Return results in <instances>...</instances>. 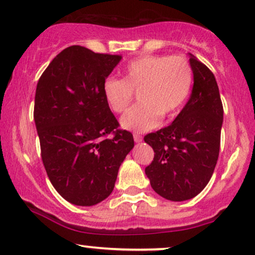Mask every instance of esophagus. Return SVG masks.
Wrapping results in <instances>:
<instances>
[{"label":"esophagus","mask_w":255,"mask_h":255,"mask_svg":"<svg viewBox=\"0 0 255 255\" xmlns=\"http://www.w3.org/2000/svg\"><path fill=\"white\" fill-rule=\"evenodd\" d=\"M133 137H134V141H135L136 143H139V142H141V141H142V136H141L140 134H137V133H134Z\"/></svg>","instance_id":"esophagus-1"}]
</instances>
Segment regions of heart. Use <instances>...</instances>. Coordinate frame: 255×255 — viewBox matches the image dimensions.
Masks as SVG:
<instances>
[{
    "label": "heart",
    "mask_w": 255,
    "mask_h": 255,
    "mask_svg": "<svg viewBox=\"0 0 255 255\" xmlns=\"http://www.w3.org/2000/svg\"><path fill=\"white\" fill-rule=\"evenodd\" d=\"M192 70L180 56H143L128 63L122 79L103 82L104 100L114 113H124L137 91V104L121 118V127L131 131L153 129L164 118L173 115L188 98Z\"/></svg>",
    "instance_id": "1"
}]
</instances>
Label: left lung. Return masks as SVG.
<instances>
[{
	"label": "left lung",
	"mask_w": 255,
	"mask_h": 255,
	"mask_svg": "<svg viewBox=\"0 0 255 255\" xmlns=\"http://www.w3.org/2000/svg\"><path fill=\"white\" fill-rule=\"evenodd\" d=\"M189 56L194 87L188 102L172 124L143 139L154 151L145 168L152 189L173 202L194 198L209 183L219 159L223 122L215 76Z\"/></svg>",
	"instance_id": "obj_1"
}]
</instances>
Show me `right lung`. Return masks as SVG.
<instances>
[{
    "mask_svg": "<svg viewBox=\"0 0 255 255\" xmlns=\"http://www.w3.org/2000/svg\"><path fill=\"white\" fill-rule=\"evenodd\" d=\"M121 59L70 46L36 85L34 122L42 162L58 194L75 205L91 207L108 197L134 147L131 133L118 129L102 91Z\"/></svg>",
    "mask_w": 255,
    "mask_h": 255,
    "instance_id": "obj_1",
    "label": "right lung"
}]
</instances>
